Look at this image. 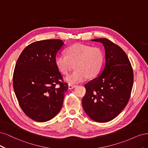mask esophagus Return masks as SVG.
I'll use <instances>...</instances> for the list:
<instances>
[{"label": "esophagus", "mask_w": 148, "mask_h": 148, "mask_svg": "<svg viewBox=\"0 0 148 148\" xmlns=\"http://www.w3.org/2000/svg\"><path fill=\"white\" fill-rule=\"evenodd\" d=\"M76 87H77V85H72V84H70V85H69L68 88H69V90H71V89H73V88H75Z\"/></svg>", "instance_id": "34e87169"}]
</instances>
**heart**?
<instances>
[{"mask_svg":"<svg viewBox=\"0 0 148 148\" xmlns=\"http://www.w3.org/2000/svg\"><path fill=\"white\" fill-rule=\"evenodd\" d=\"M103 53L98 47L75 44L66 50V55L56 56L55 64L60 72L67 75L74 67L76 68L66 80L69 83H77L98 74L103 63Z\"/></svg>","mask_w":148,"mask_h":148,"instance_id":"heart-1","label":"heart"}]
</instances>
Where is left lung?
Returning <instances> with one entry per match:
<instances>
[{"label": "left lung", "mask_w": 148, "mask_h": 148, "mask_svg": "<svg viewBox=\"0 0 148 148\" xmlns=\"http://www.w3.org/2000/svg\"><path fill=\"white\" fill-rule=\"evenodd\" d=\"M105 50V65L96 78L85 85L84 110L93 121L107 122L116 117L129 100L133 84L132 65L120 47L106 38L92 39Z\"/></svg>", "instance_id": "left-lung-1"}]
</instances>
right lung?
Returning <instances> with one entry per match:
<instances>
[{"mask_svg": "<svg viewBox=\"0 0 148 148\" xmlns=\"http://www.w3.org/2000/svg\"><path fill=\"white\" fill-rule=\"evenodd\" d=\"M64 45L60 39L33 42L23 50L16 61L14 91L23 112L35 121H50L63 106L68 86L63 82L55 60Z\"/></svg>", "mask_w": 148, "mask_h": 148, "instance_id": "right-lung-1", "label": "right lung"}]
</instances>
